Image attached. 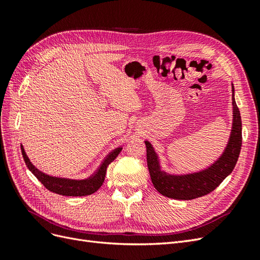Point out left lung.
<instances>
[{"label":"left lung","mask_w":260,"mask_h":260,"mask_svg":"<svg viewBox=\"0 0 260 260\" xmlns=\"http://www.w3.org/2000/svg\"><path fill=\"white\" fill-rule=\"evenodd\" d=\"M233 122L229 142L219 158L206 169L186 175H170L161 169L158 155L152 144L145 141L147 167L154 187L161 195L174 200H194L207 195L229 176L239 159L242 146V121L235 103L232 84Z\"/></svg>","instance_id":"obj_1"}]
</instances>
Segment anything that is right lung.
<instances>
[{
	"mask_svg": "<svg viewBox=\"0 0 260 260\" xmlns=\"http://www.w3.org/2000/svg\"><path fill=\"white\" fill-rule=\"evenodd\" d=\"M122 147H117L113 152L109 153L104 161L102 162L99 169L94 175L91 177L83 179V180H75V179H67V178H58V177H53L50 175H46L41 170H39L37 167L34 166V164L30 161L28 156L23 149V146L21 145V154L25 162L27 165L28 169L32 172L36 176V178L40 181V182L48 188L49 191L56 193L59 195L64 196H85L93 194L96 192L101 185L103 184L105 180V175L108 165L111 164L113 160L116 159V157L119 155L121 152Z\"/></svg>",
	"mask_w": 260,
	"mask_h": 260,
	"instance_id": "1",
	"label": "right lung"
}]
</instances>
